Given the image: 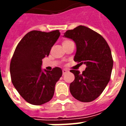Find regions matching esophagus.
<instances>
[{"mask_svg": "<svg viewBox=\"0 0 126 126\" xmlns=\"http://www.w3.org/2000/svg\"><path fill=\"white\" fill-rule=\"evenodd\" d=\"M68 72H69V71H67V70H66V69H63V75H65V74L67 73Z\"/></svg>", "mask_w": 126, "mask_h": 126, "instance_id": "1", "label": "esophagus"}]
</instances>
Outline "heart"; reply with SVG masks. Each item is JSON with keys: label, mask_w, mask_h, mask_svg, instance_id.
<instances>
[{"label": "heart", "mask_w": 126, "mask_h": 126, "mask_svg": "<svg viewBox=\"0 0 126 126\" xmlns=\"http://www.w3.org/2000/svg\"><path fill=\"white\" fill-rule=\"evenodd\" d=\"M71 42H73V41L71 40H69V39H65V40H63V42H62V44H63V46H64L67 44L71 43Z\"/></svg>", "instance_id": "1"}]
</instances>
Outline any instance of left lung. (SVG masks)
<instances>
[{"label":"left lung","instance_id":"8db88e82","mask_svg":"<svg viewBox=\"0 0 126 126\" xmlns=\"http://www.w3.org/2000/svg\"><path fill=\"white\" fill-rule=\"evenodd\" d=\"M64 36L76 43L74 61L86 65L82 73L70 71L75 75L70 84L71 95L80 101H92L102 94L110 79L113 59L109 46L101 34L82 25L67 31Z\"/></svg>","mask_w":126,"mask_h":126}]
</instances>
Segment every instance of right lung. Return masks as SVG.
Masks as SVG:
<instances>
[{
  "instance_id": "right-lung-1",
  "label": "right lung",
  "mask_w": 126,
  "mask_h": 126,
  "mask_svg": "<svg viewBox=\"0 0 126 126\" xmlns=\"http://www.w3.org/2000/svg\"><path fill=\"white\" fill-rule=\"evenodd\" d=\"M60 36L59 30L49 32L32 31L18 43L11 59L10 71L13 85L29 103L40 105L52 99L55 84L62 70L55 67L42 71V59L48 56Z\"/></svg>"
}]
</instances>
